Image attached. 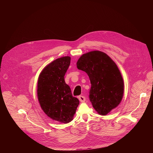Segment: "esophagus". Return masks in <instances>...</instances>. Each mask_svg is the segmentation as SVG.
Wrapping results in <instances>:
<instances>
[{
    "label": "esophagus",
    "mask_w": 153,
    "mask_h": 153,
    "mask_svg": "<svg viewBox=\"0 0 153 153\" xmlns=\"http://www.w3.org/2000/svg\"><path fill=\"white\" fill-rule=\"evenodd\" d=\"M79 99L81 102H84L85 101V97L83 96H79Z\"/></svg>",
    "instance_id": "34e87169"
}]
</instances>
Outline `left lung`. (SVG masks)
I'll return each mask as SVG.
<instances>
[{"label":"left lung","mask_w":153,"mask_h":153,"mask_svg":"<svg viewBox=\"0 0 153 153\" xmlns=\"http://www.w3.org/2000/svg\"><path fill=\"white\" fill-rule=\"evenodd\" d=\"M77 67L89 76V99L99 114L105 116L119 105L123 94V80L110 57L102 51H91L79 58Z\"/></svg>","instance_id":"left-lung-1"}]
</instances>
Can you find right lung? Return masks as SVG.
Masks as SVG:
<instances>
[{"mask_svg": "<svg viewBox=\"0 0 153 153\" xmlns=\"http://www.w3.org/2000/svg\"><path fill=\"white\" fill-rule=\"evenodd\" d=\"M68 56L59 58L43 70L37 83V96L43 111L50 118L67 123L73 120L79 104L70 87L65 82L70 65Z\"/></svg>", "mask_w": 153, "mask_h": 153, "instance_id": "right-lung-1", "label": "right lung"}]
</instances>
